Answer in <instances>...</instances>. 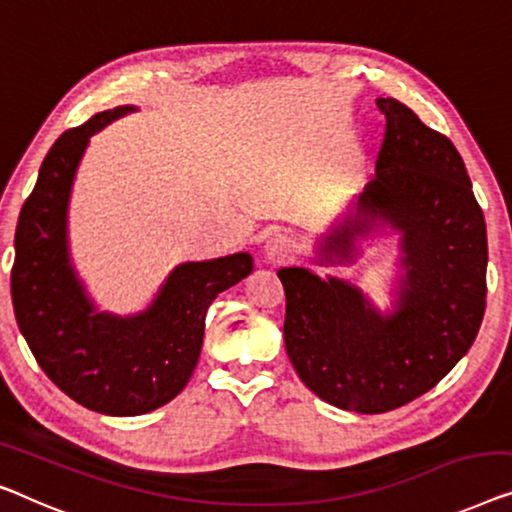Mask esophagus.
I'll return each instance as SVG.
<instances>
[{
	"instance_id": "esophagus-1",
	"label": "esophagus",
	"mask_w": 512,
	"mask_h": 512,
	"mask_svg": "<svg viewBox=\"0 0 512 512\" xmlns=\"http://www.w3.org/2000/svg\"><path fill=\"white\" fill-rule=\"evenodd\" d=\"M293 254H295V242L284 233H274L263 247L265 263H272V265L291 261Z\"/></svg>"
}]
</instances>
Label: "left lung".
Here are the masks:
<instances>
[{
    "instance_id": "left-lung-1",
    "label": "left lung",
    "mask_w": 512,
    "mask_h": 512,
    "mask_svg": "<svg viewBox=\"0 0 512 512\" xmlns=\"http://www.w3.org/2000/svg\"><path fill=\"white\" fill-rule=\"evenodd\" d=\"M385 133L376 177L318 242V263H353L355 240L399 233L395 309L339 277L281 268L284 342L307 388L344 411L385 413L432 390L476 339L487 298V228L464 161L397 99H376Z\"/></svg>"
}]
</instances>
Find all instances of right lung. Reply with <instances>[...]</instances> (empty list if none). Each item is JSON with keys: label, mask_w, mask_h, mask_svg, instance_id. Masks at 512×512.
Listing matches in <instances>:
<instances>
[{"label": "right lung", "mask_w": 512, "mask_h": 512, "mask_svg": "<svg viewBox=\"0 0 512 512\" xmlns=\"http://www.w3.org/2000/svg\"><path fill=\"white\" fill-rule=\"evenodd\" d=\"M133 106L103 110L57 138L16 228L11 298L18 328L59 390L106 416L150 413L182 392L203 346L205 314L254 270L249 254L182 263L145 311H96L69 254L66 212L90 136Z\"/></svg>", "instance_id": "obj_1"}]
</instances>
